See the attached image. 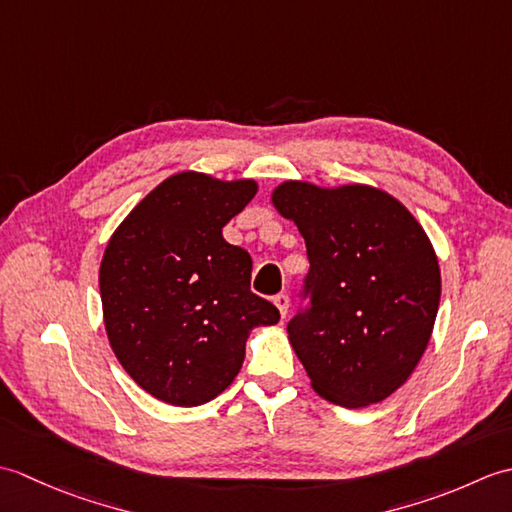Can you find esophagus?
Wrapping results in <instances>:
<instances>
[{
	"label": "esophagus",
	"mask_w": 512,
	"mask_h": 512,
	"mask_svg": "<svg viewBox=\"0 0 512 512\" xmlns=\"http://www.w3.org/2000/svg\"><path fill=\"white\" fill-rule=\"evenodd\" d=\"M273 303L277 306V310H279L281 317H286V314H288V306H290V299H288V295H284V292H281V295H277V297L273 299Z\"/></svg>",
	"instance_id": "1"
}]
</instances>
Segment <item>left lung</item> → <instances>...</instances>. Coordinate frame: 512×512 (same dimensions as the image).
<instances>
[{
	"label": "left lung",
	"instance_id": "obj_1",
	"mask_svg": "<svg viewBox=\"0 0 512 512\" xmlns=\"http://www.w3.org/2000/svg\"><path fill=\"white\" fill-rule=\"evenodd\" d=\"M270 202L308 250L312 308L288 323V341L312 389L347 409L385 400L413 374L436 323L442 279L429 235L372 184L286 180Z\"/></svg>",
	"mask_w": 512,
	"mask_h": 512
}]
</instances>
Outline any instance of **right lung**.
<instances>
[{
    "label": "right lung",
    "mask_w": 512,
    "mask_h": 512,
    "mask_svg": "<svg viewBox=\"0 0 512 512\" xmlns=\"http://www.w3.org/2000/svg\"><path fill=\"white\" fill-rule=\"evenodd\" d=\"M253 178L180 171L116 226L99 268L105 334L147 394L198 407L233 383L246 339L275 325L273 303L250 292L253 262L222 228L255 198Z\"/></svg>",
    "instance_id": "add662e5"
}]
</instances>
